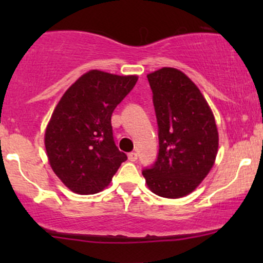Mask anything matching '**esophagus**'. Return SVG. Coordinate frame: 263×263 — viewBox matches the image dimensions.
I'll return each mask as SVG.
<instances>
[{"mask_svg":"<svg viewBox=\"0 0 263 263\" xmlns=\"http://www.w3.org/2000/svg\"><path fill=\"white\" fill-rule=\"evenodd\" d=\"M128 161L129 162H136L137 161V153H135V152H131V153H128Z\"/></svg>","mask_w":263,"mask_h":263,"instance_id":"1","label":"esophagus"}]
</instances>
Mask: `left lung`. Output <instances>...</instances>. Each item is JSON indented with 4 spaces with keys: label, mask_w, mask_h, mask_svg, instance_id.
I'll return each instance as SVG.
<instances>
[{
    "label": "left lung",
    "mask_w": 263,
    "mask_h": 263,
    "mask_svg": "<svg viewBox=\"0 0 263 263\" xmlns=\"http://www.w3.org/2000/svg\"><path fill=\"white\" fill-rule=\"evenodd\" d=\"M158 122L159 153L142 172L159 197L183 198L209 174L219 149L215 117L199 87L176 68L147 74Z\"/></svg>",
    "instance_id": "1"
}]
</instances>
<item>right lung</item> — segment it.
I'll list each match as a JSON object with an SVG mask.
<instances>
[{
    "label": "right lung",
    "mask_w": 263,
    "mask_h": 263,
    "mask_svg": "<svg viewBox=\"0 0 263 263\" xmlns=\"http://www.w3.org/2000/svg\"><path fill=\"white\" fill-rule=\"evenodd\" d=\"M137 75L89 70L69 86L48 122L44 144L55 176L81 195L104 190L127 156L112 136L111 116Z\"/></svg>",
    "instance_id": "add662e5"
}]
</instances>
